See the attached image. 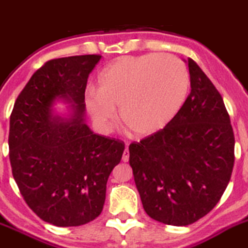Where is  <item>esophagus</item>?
Here are the masks:
<instances>
[{
	"label": "esophagus",
	"instance_id": "1",
	"mask_svg": "<svg viewBox=\"0 0 248 248\" xmlns=\"http://www.w3.org/2000/svg\"><path fill=\"white\" fill-rule=\"evenodd\" d=\"M129 159V152H128V147H126V149H124V155H122V160L126 163V161H128Z\"/></svg>",
	"mask_w": 248,
	"mask_h": 248
}]
</instances>
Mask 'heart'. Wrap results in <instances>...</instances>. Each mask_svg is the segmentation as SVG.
I'll use <instances>...</instances> for the list:
<instances>
[{
    "label": "heart",
    "instance_id": "heart-1",
    "mask_svg": "<svg viewBox=\"0 0 248 248\" xmlns=\"http://www.w3.org/2000/svg\"><path fill=\"white\" fill-rule=\"evenodd\" d=\"M189 75L181 60L148 54L113 61L99 76V92L84 103L96 126L105 129L116 116L140 137H152L169 126L186 103Z\"/></svg>",
    "mask_w": 248,
    "mask_h": 248
}]
</instances>
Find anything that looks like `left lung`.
Wrapping results in <instances>:
<instances>
[{"instance_id":"1","label":"left lung","mask_w":248,"mask_h":248,"mask_svg":"<svg viewBox=\"0 0 248 248\" xmlns=\"http://www.w3.org/2000/svg\"><path fill=\"white\" fill-rule=\"evenodd\" d=\"M191 93L166 128L129 145V165L145 213L163 224L200 220L223 196L235 138L220 93L188 59Z\"/></svg>"}]
</instances>
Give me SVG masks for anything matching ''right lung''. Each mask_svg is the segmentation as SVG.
Segmentation results:
<instances>
[{
	"label": "right lung",
	"instance_id": "obj_1",
	"mask_svg": "<svg viewBox=\"0 0 248 248\" xmlns=\"http://www.w3.org/2000/svg\"><path fill=\"white\" fill-rule=\"evenodd\" d=\"M100 55L47 61L31 76L9 119V160L29 208L46 223L79 226L103 210L106 184L121 161L122 140L85 124L84 93ZM69 105L67 115L54 111Z\"/></svg>",
	"mask_w": 248,
	"mask_h": 248
}]
</instances>
